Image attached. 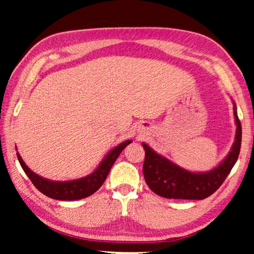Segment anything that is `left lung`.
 <instances>
[{
    "label": "left lung",
    "instance_id": "left-lung-1",
    "mask_svg": "<svg viewBox=\"0 0 254 254\" xmlns=\"http://www.w3.org/2000/svg\"><path fill=\"white\" fill-rule=\"evenodd\" d=\"M234 117L236 122L235 142L225 160L209 173L195 174L184 170L142 143L145 151L143 175L149 188L159 196L175 199L200 200L214 194L224 183L240 154L242 127L235 106Z\"/></svg>",
    "mask_w": 254,
    "mask_h": 254
}]
</instances>
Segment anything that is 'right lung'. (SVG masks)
I'll use <instances>...</instances> for the list:
<instances>
[{
	"label": "right lung",
	"instance_id": "right-lung-1",
	"mask_svg": "<svg viewBox=\"0 0 254 254\" xmlns=\"http://www.w3.org/2000/svg\"><path fill=\"white\" fill-rule=\"evenodd\" d=\"M131 142V140H127L126 142L119 144L118 147L111 150L110 153L104 158V160L101 162V165L98 166V168L93 174L85 178L72 180V182L58 183L50 182V180L42 178L40 176L34 174L33 171L30 170L25 166V163L23 162L22 158L20 157L19 153H16V156H18L19 162L21 167H22V169L24 170V173L27 174L29 179L31 180L34 187L39 191H41L42 194L50 197V198L58 200H76L91 196L102 186L103 183L105 182L107 175L110 173L112 166L117 161L120 153Z\"/></svg>",
	"mask_w": 254,
	"mask_h": 254
}]
</instances>
